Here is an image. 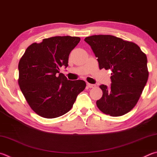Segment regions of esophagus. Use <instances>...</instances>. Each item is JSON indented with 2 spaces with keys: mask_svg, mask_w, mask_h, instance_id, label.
I'll return each instance as SVG.
<instances>
[{
  "mask_svg": "<svg viewBox=\"0 0 157 157\" xmlns=\"http://www.w3.org/2000/svg\"><path fill=\"white\" fill-rule=\"evenodd\" d=\"M87 86H88V87H89V88H94V87L96 86L95 84H90V83H87Z\"/></svg>",
  "mask_w": 157,
  "mask_h": 157,
  "instance_id": "1",
  "label": "esophagus"
}]
</instances>
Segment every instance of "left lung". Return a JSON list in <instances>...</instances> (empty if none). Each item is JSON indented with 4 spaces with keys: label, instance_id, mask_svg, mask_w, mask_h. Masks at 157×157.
<instances>
[{
    "label": "left lung",
    "instance_id": "8db88e82",
    "mask_svg": "<svg viewBox=\"0 0 157 157\" xmlns=\"http://www.w3.org/2000/svg\"><path fill=\"white\" fill-rule=\"evenodd\" d=\"M90 45L99 69H110V87L99 86L103 92L97 101L102 113L119 117L137 103L148 79L147 57L137 44L110 35H95L84 39Z\"/></svg>",
    "mask_w": 157,
    "mask_h": 157
}]
</instances>
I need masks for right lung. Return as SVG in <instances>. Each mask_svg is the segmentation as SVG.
Returning a JSON list of instances; mask_svg holds the SVG:
<instances>
[{
	"label": "right lung",
	"instance_id": "add662e5",
	"mask_svg": "<svg viewBox=\"0 0 157 157\" xmlns=\"http://www.w3.org/2000/svg\"><path fill=\"white\" fill-rule=\"evenodd\" d=\"M79 37L55 36L31 44L19 61L18 84L34 112L53 119L66 114L84 90V80H68L59 68L68 67L69 56Z\"/></svg>",
	"mask_w": 157,
	"mask_h": 157
}]
</instances>
